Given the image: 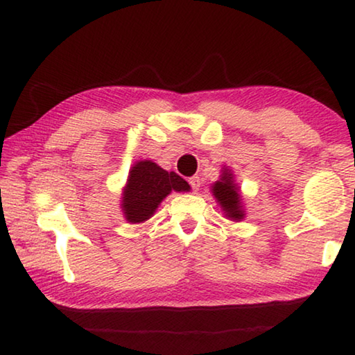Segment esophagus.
I'll use <instances>...</instances> for the list:
<instances>
[{"label":"esophagus","instance_id":"1","mask_svg":"<svg viewBox=\"0 0 355 355\" xmlns=\"http://www.w3.org/2000/svg\"><path fill=\"white\" fill-rule=\"evenodd\" d=\"M189 184H191V188L194 189L196 192L199 191V188H200V177H197V175L191 177V178H189Z\"/></svg>","mask_w":355,"mask_h":355}]
</instances>
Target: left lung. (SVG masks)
I'll return each mask as SVG.
<instances>
[{"instance_id":"1","label":"left lung","mask_w":355,"mask_h":355,"mask_svg":"<svg viewBox=\"0 0 355 355\" xmlns=\"http://www.w3.org/2000/svg\"><path fill=\"white\" fill-rule=\"evenodd\" d=\"M211 194L228 220L241 222L245 218L241 189H239L232 169L225 166L222 167L220 178L211 184Z\"/></svg>"}]
</instances>
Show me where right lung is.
Instances as JSON below:
<instances>
[{
  "mask_svg": "<svg viewBox=\"0 0 355 355\" xmlns=\"http://www.w3.org/2000/svg\"><path fill=\"white\" fill-rule=\"evenodd\" d=\"M172 191L189 192L191 186L175 172L164 171L152 159L136 161L128 172L120 200L125 220L130 224L148 220Z\"/></svg>",
  "mask_w": 355,
  "mask_h": 355,
  "instance_id": "right-lung-1",
  "label": "right lung"
}]
</instances>
